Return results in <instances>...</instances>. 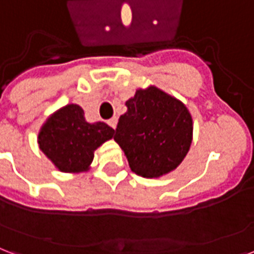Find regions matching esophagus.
Returning a JSON list of instances; mask_svg holds the SVG:
<instances>
[{"mask_svg":"<svg viewBox=\"0 0 254 254\" xmlns=\"http://www.w3.org/2000/svg\"><path fill=\"white\" fill-rule=\"evenodd\" d=\"M118 125V118H111L109 121V126L110 127H113V128H115Z\"/></svg>","mask_w":254,"mask_h":254,"instance_id":"obj_1","label":"esophagus"}]
</instances>
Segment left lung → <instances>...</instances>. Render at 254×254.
I'll list each match as a JSON object with an SVG mask.
<instances>
[{
  "label": "left lung",
  "mask_w": 254,
  "mask_h": 254,
  "mask_svg": "<svg viewBox=\"0 0 254 254\" xmlns=\"http://www.w3.org/2000/svg\"><path fill=\"white\" fill-rule=\"evenodd\" d=\"M114 140L129 168L143 178H160L183 162L192 143V117L180 100L155 86L139 88L126 102Z\"/></svg>",
  "instance_id": "obj_1"
}]
</instances>
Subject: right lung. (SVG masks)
<instances>
[{"mask_svg": "<svg viewBox=\"0 0 254 254\" xmlns=\"http://www.w3.org/2000/svg\"><path fill=\"white\" fill-rule=\"evenodd\" d=\"M114 128L103 122L87 123L78 105H67L54 113L38 133L42 152L62 172L87 171L94 151L114 137Z\"/></svg>", "mask_w": 254, "mask_h": 254, "instance_id": "right-lung-1", "label": "right lung"}]
</instances>
